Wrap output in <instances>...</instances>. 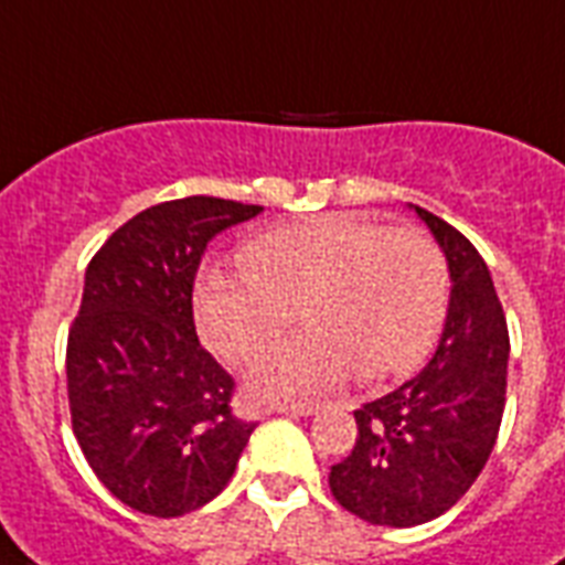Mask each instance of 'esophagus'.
<instances>
[{
    "instance_id": "34e87169",
    "label": "esophagus",
    "mask_w": 565,
    "mask_h": 565,
    "mask_svg": "<svg viewBox=\"0 0 565 565\" xmlns=\"http://www.w3.org/2000/svg\"><path fill=\"white\" fill-rule=\"evenodd\" d=\"M273 411L290 413V416H313L319 407L317 404H305V402H284V404H275Z\"/></svg>"
}]
</instances>
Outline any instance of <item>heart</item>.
Here are the masks:
<instances>
[{"instance_id":"b5f03b06","label":"heart","mask_w":565,"mask_h":565,"mask_svg":"<svg viewBox=\"0 0 565 565\" xmlns=\"http://www.w3.org/2000/svg\"><path fill=\"white\" fill-rule=\"evenodd\" d=\"M446 301V260L428 234L328 213L252 239L239 273L207 269L195 284V322L222 358L246 361L281 337L299 308L308 331L266 349L246 372L248 393L284 398L326 393L352 370H411Z\"/></svg>"}]
</instances>
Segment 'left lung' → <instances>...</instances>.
Here are the masks:
<instances>
[{
  "mask_svg": "<svg viewBox=\"0 0 565 565\" xmlns=\"http://www.w3.org/2000/svg\"><path fill=\"white\" fill-rule=\"evenodd\" d=\"M446 255L451 296L437 352L398 390L354 411L358 443L331 466V492L370 525L443 516L487 466L508 393V319L478 248L411 204Z\"/></svg>",
  "mask_w": 565,
  "mask_h": 565,
  "instance_id": "obj_1",
  "label": "left lung"
}]
</instances>
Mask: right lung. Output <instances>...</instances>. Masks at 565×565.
I'll return each mask as SVG.
<instances>
[{
    "label": "right lung",
    "instance_id": "obj_1",
    "mask_svg": "<svg viewBox=\"0 0 565 565\" xmlns=\"http://www.w3.org/2000/svg\"><path fill=\"white\" fill-rule=\"evenodd\" d=\"M264 211L213 195L154 204L108 237L84 273L66 340V393L87 463L146 516H184L228 487L255 422L193 326V281L220 231Z\"/></svg>",
    "mask_w": 565,
    "mask_h": 565
}]
</instances>
